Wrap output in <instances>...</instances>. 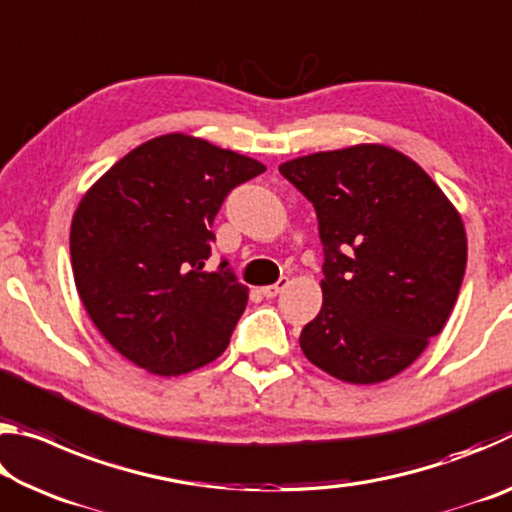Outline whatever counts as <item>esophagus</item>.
I'll list each match as a JSON object with an SVG mask.
<instances>
[{
  "label": "esophagus",
  "mask_w": 512,
  "mask_h": 512,
  "mask_svg": "<svg viewBox=\"0 0 512 512\" xmlns=\"http://www.w3.org/2000/svg\"><path fill=\"white\" fill-rule=\"evenodd\" d=\"M287 284H289L287 277H282V280H277L275 284H268V287H262V296H266V298H275L277 293H282L284 289H287Z\"/></svg>",
  "instance_id": "esophagus-1"
}]
</instances>
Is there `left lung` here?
Segmentation results:
<instances>
[{"label":"left lung","instance_id":"obj_1","mask_svg":"<svg viewBox=\"0 0 512 512\" xmlns=\"http://www.w3.org/2000/svg\"><path fill=\"white\" fill-rule=\"evenodd\" d=\"M323 241V307L302 327L305 357L348 384L400 375L443 332L467 264L452 201L409 155L354 144L280 164Z\"/></svg>","mask_w":512,"mask_h":512}]
</instances>
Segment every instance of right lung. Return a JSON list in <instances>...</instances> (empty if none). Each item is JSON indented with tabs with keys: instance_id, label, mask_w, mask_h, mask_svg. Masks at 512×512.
Segmentation results:
<instances>
[{
	"instance_id": "obj_1",
	"label": "right lung",
	"mask_w": 512,
	"mask_h": 512,
	"mask_svg": "<svg viewBox=\"0 0 512 512\" xmlns=\"http://www.w3.org/2000/svg\"><path fill=\"white\" fill-rule=\"evenodd\" d=\"M248 155L185 133L153 137L103 173L76 207V291L112 348L151 375L178 377L221 357L248 302L212 223L230 189L264 173Z\"/></svg>"
}]
</instances>
